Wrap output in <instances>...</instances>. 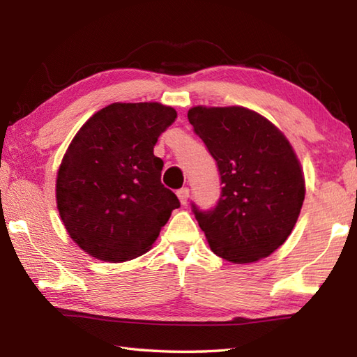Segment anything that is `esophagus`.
<instances>
[{
    "label": "esophagus",
    "mask_w": 357,
    "mask_h": 357,
    "mask_svg": "<svg viewBox=\"0 0 357 357\" xmlns=\"http://www.w3.org/2000/svg\"><path fill=\"white\" fill-rule=\"evenodd\" d=\"M176 195H178L181 204H183V206H185L187 199H188V195H190V190H188L187 187H183V188H179V190L176 192Z\"/></svg>",
    "instance_id": "esophagus-1"
}]
</instances>
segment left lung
<instances>
[{
	"instance_id": "left-lung-1",
	"label": "left lung",
	"mask_w": 357,
	"mask_h": 357,
	"mask_svg": "<svg viewBox=\"0 0 357 357\" xmlns=\"http://www.w3.org/2000/svg\"><path fill=\"white\" fill-rule=\"evenodd\" d=\"M193 132L221 176L216 206L192 202L213 253L234 264L270 256L290 236L305 198L304 174L285 136L244 107H193Z\"/></svg>"
}]
</instances>
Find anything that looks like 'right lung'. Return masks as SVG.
Masks as SVG:
<instances>
[{
	"label": "right lung",
	"mask_w": 357,
	"mask_h": 357,
	"mask_svg": "<svg viewBox=\"0 0 357 357\" xmlns=\"http://www.w3.org/2000/svg\"><path fill=\"white\" fill-rule=\"evenodd\" d=\"M176 112L158 102H115L79 128L59 165V216L77 244L96 259L130 261L149 252L178 196L161 183L153 155Z\"/></svg>",
	"instance_id": "add662e5"
}]
</instances>
